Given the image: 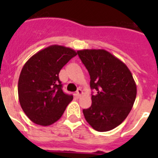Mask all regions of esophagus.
Listing matches in <instances>:
<instances>
[{
  "instance_id": "34e87169",
  "label": "esophagus",
  "mask_w": 158,
  "mask_h": 158,
  "mask_svg": "<svg viewBox=\"0 0 158 158\" xmlns=\"http://www.w3.org/2000/svg\"><path fill=\"white\" fill-rule=\"evenodd\" d=\"M82 94H83V91H82V89H78L76 92V96L78 97V98H79V97L81 96Z\"/></svg>"
}]
</instances>
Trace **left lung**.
Segmentation results:
<instances>
[{"mask_svg":"<svg viewBox=\"0 0 158 158\" xmlns=\"http://www.w3.org/2000/svg\"><path fill=\"white\" fill-rule=\"evenodd\" d=\"M90 75V87L96 90L92 105L84 109L85 120L94 130L106 132L125 120L135 103L137 88L126 64L103 49L77 52Z\"/></svg>","mask_w":158,"mask_h":158,"instance_id":"obj_1","label":"left lung"}]
</instances>
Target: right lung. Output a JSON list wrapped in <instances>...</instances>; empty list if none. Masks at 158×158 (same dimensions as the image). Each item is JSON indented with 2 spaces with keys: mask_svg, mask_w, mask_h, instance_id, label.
Here are the masks:
<instances>
[{
  "mask_svg": "<svg viewBox=\"0 0 158 158\" xmlns=\"http://www.w3.org/2000/svg\"><path fill=\"white\" fill-rule=\"evenodd\" d=\"M76 55L71 48L52 45L39 51L24 64L19 78V100L33 123L52 125L72 101L73 96L62 90L59 73Z\"/></svg>",
  "mask_w": 158,
  "mask_h": 158,
  "instance_id": "1",
  "label": "right lung"
}]
</instances>
